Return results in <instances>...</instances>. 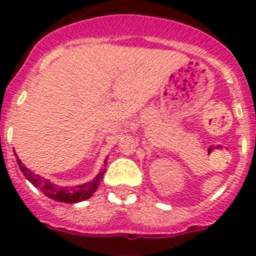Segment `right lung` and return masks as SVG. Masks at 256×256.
Listing matches in <instances>:
<instances>
[{
	"instance_id": "right-lung-1",
	"label": "right lung",
	"mask_w": 256,
	"mask_h": 256,
	"mask_svg": "<svg viewBox=\"0 0 256 256\" xmlns=\"http://www.w3.org/2000/svg\"><path fill=\"white\" fill-rule=\"evenodd\" d=\"M15 156H16V154H15ZM16 162L18 165H19L20 170L22 172V174L26 176V180H28L33 186L37 187L38 190H40L47 198H52V200L55 201H60V202H66V204H76V202H79V201H84L87 200V198H91L92 194L96 191L98 184H100L104 173H105V170H101L91 182L84 183V184H79V186L76 187H61L58 186V184H52L48 180H44V178H42L40 176H38V174L33 173L30 169L26 168L18 156Z\"/></svg>"
}]
</instances>
